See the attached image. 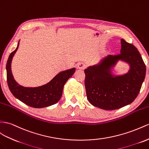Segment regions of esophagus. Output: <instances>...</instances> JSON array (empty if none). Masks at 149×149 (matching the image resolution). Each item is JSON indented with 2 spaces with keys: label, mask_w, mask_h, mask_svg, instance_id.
Instances as JSON below:
<instances>
[{
  "label": "esophagus",
  "mask_w": 149,
  "mask_h": 149,
  "mask_svg": "<svg viewBox=\"0 0 149 149\" xmlns=\"http://www.w3.org/2000/svg\"><path fill=\"white\" fill-rule=\"evenodd\" d=\"M77 67L79 69H84V68L86 67V64L84 62H80L77 65Z\"/></svg>",
  "instance_id": "esophagus-1"
}]
</instances>
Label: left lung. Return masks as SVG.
Wrapping results in <instances>:
<instances>
[{
  "instance_id": "8db88e82",
  "label": "left lung",
  "mask_w": 149,
  "mask_h": 149,
  "mask_svg": "<svg viewBox=\"0 0 149 149\" xmlns=\"http://www.w3.org/2000/svg\"><path fill=\"white\" fill-rule=\"evenodd\" d=\"M121 45L120 54L106 56L84 70L87 100L102 109L114 110L132 103L146 77V65L137 48L123 39ZM120 60L127 63L130 69L123 75L113 74L112 68Z\"/></svg>"
}]
</instances>
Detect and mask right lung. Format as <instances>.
I'll use <instances>...</instances> for the list:
<instances>
[{"label":"right lung","instance_id":"obj_1","mask_svg":"<svg viewBox=\"0 0 149 149\" xmlns=\"http://www.w3.org/2000/svg\"><path fill=\"white\" fill-rule=\"evenodd\" d=\"M19 45V41L16 49L10 54L6 64L7 81L10 92L15 97L33 108H41L56 104L62 97L65 84L73 75L75 68L60 72L43 86L36 87L22 86L15 81L11 71V62Z\"/></svg>","mask_w":149,"mask_h":149}]
</instances>
